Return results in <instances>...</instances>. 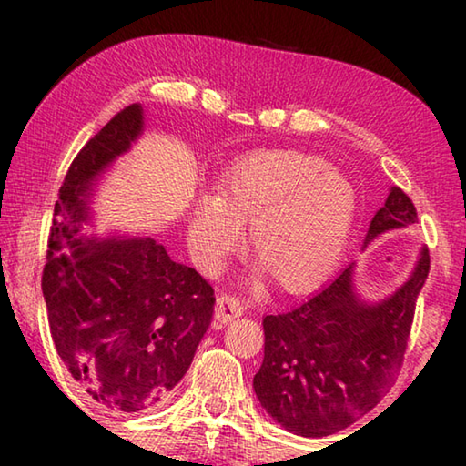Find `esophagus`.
<instances>
[{"instance_id": "esophagus-1", "label": "esophagus", "mask_w": 466, "mask_h": 466, "mask_svg": "<svg viewBox=\"0 0 466 466\" xmlns=\"http://www.w3.org/2000/svg\"><path fill=\"white\" fill-rule=\"evenodd\" d=\"M242 312H244V304L240 302L238 298L228 296V294L218 296L216 319L219 322H228V320H232V319H238V317H242Z\"/></svg>"}]
</instances>
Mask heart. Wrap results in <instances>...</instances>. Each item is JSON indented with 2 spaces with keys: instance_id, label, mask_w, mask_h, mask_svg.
<instances>
[{
  "instance_id": "heart-1",
  "label": "heart",
  "mask_w": 466,
  "mask_h": 466,
  "mask_svg": "<svg viewBox=\"0 0 466 466\" xmlns=\"http://www.w3.org/2000/svg\"><path fill=\"white\" fill-rule=\"evenodd\" d=\"M356 218V188L337 168L296 149H263L219 177L218 195L197 199L188 236L214 269L248 222V247L275 286L289 294L325 281L341 258Z\"/></svg>"
}]
</instances>
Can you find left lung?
<instances>
[{"label": "left lung", "instance_id": "left-lung-1", "mask_svg": "<svg viewBox=\"0 0 466 466\" xmlns=\"http://www.w3.org/2000/svg\"><path fill=\"white\" fill-rule=\"evenodd\" d=\"M415 222L413 201L392 187L364 247ZM428 273L430 250L421 248L403 286L380 302H366L356 294L351 263L296 309L265 317V358L252 380L265 411L304 438L330 436L372 411L403 366Z\"/></svg>", "mask_w": 466, "mask_h": 466}]
</instances>
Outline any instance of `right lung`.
<instances>
[{
	"mask_svg": "<svg viewBox=\"0 0 466 466\" xmlns=\"http://www.w3.org/2000/svg\"><path fill=\"white\" fill-rule=\"evenodd\" d=\"M144 131V108L116 113L74 157L55 203L43 296L74 380L123 413L164 403L214 314V288L154 238L86 236L96 178Z\"/></svg>",
	"mask_w": 466,
	"mask_h": 466,
	"instance_id": "add662e5",
	"label": "right lung"
}]
</instances>
